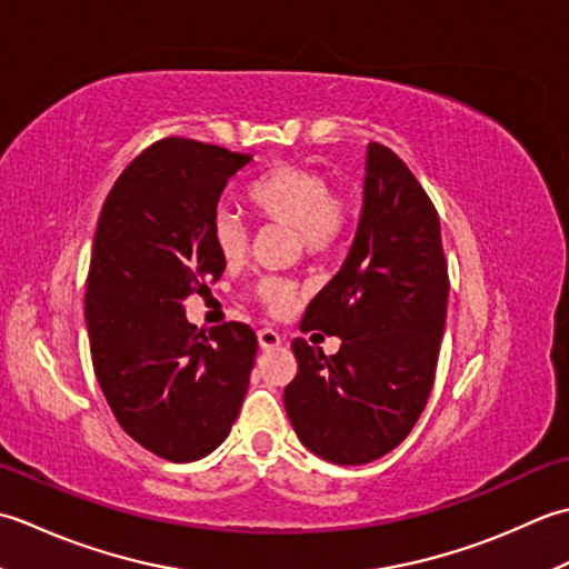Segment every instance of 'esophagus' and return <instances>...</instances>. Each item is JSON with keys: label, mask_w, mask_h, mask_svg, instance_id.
<instances>
[{"label": "esophagus", "mask_w": 569, "mask_h": 569, "mask_svg": "<svg viewBox=\"0 0 569 569\" xmlns=\"http://www.w3.org/2000/svg\"><path fill=\"white\" fill-rule=\"evenodd\" d=\"M258 343H260V349L270 351V349H277V346L282 343V336L272 331V329H260L258 331Z\"/></svg>", "instance_id": "obj_1"}]
</instances>
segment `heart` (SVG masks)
<instances>
[{"label": "heart", "mask_w": 569, "mask_h": 569, "mask_svg": "<svg viewBox=\"0 0 569 569\" xmlns=\"http://www.w3.org/2000/svg\"><path fill=\"white\" fill-rule=\"evenodd\" d=\"M246 203L254 218L292 228L301 250L317 258L339 246L351 218L346 196L329 191L323 173L297 164L272 167L252 179L246 189ZM213 242L226 262H240L248 252V230L236 216L218 213ZM258 295L268 311L284 315L299 299V287L268 277L260 282Z\"/></svg>", "instance_id": "b5f03b06"}]
</instances>
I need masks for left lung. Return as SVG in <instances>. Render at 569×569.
I'll return each instance as SVG.
<instances>
[{
	"instance_id": "8db88e82",
	"label": "left lung",
	"mask_w": 569,
	"mask_h": 569,
	"mask_svg": "<svg viewBox=\"0 0 569 569\" xmlns=\"http://www.w3.org/2000/svg\"><path fill=\"white\" fill-rule=\"evenodd\" d=\"M449 277L430 196L388 147L366 149L363 208L341 270L309 301L301 331L339 336L323 356L295 339L284 410L299 442L341 467L396 449L430 398Z\"/></svg>"
}]
</instances>
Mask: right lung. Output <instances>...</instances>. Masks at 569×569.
<instances>
[{
  "label": "right lung",
  "mask_w": 569,
  "mask_h": 569,
  "mask_svg": "<svg viewBox=\"0 0 569 569\" xmlns=\"http://www.w3.org/2000/svg\"><path fill=\"white\" fill-rule=\"evenodd\" d=\"M250 161L167 137L120 173L98 218L86 295L92 368L122 430L169 461L211 455L248 392L258 336L240 321L199 331L183 299L226 270L213 220Z\"/></svg>",
  "instance_id": "right-lung-1"
}]
</instances>
